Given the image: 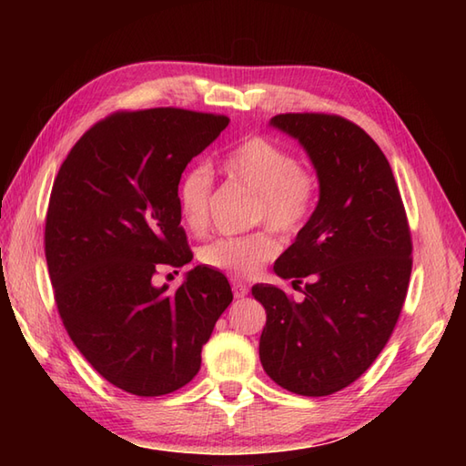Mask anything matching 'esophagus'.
Wrapping results in <instances>:
<instances>
[{
    "label": "esophagus",
    "instance_id": "obj_1",
    "mask_svg": "<svg viewBox=\"0 0 466 466\" xmlns=\"http://www.w3.org/2000/svg\"><path fill=\"white\" fill-rule=\"evenodd\" d=\"M232 292H234L236 299H242V296L248 294V284H246L244 280L234 279V280H232Z\"/></svg>",
    "mask_w": 466,
    "mask_h": 466
}]
</instances>
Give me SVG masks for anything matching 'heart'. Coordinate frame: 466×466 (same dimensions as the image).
I'll return each instance as SVG.
<instances>
[{
    "instance_id": "1",
    "label": "heart",
    "mask_w": 466,
    "mask_h": 466,
    "mask_svg": "<svg viewBox=\"0 0 466 466\" xmlns=\"http://www.w3.org/2000/svg\"><path fill=\"white\" fill-rule=\"evenodd\" d=\"M222 170L256 194L254 222L268 224L272 230L290 234L309 220L316 200V177L300 166L289 147L268 137H246L222 157ZM214 187L212 172L206 166H192L177 184V208L192 232L208 224V204ZM279 244L268 232L248 236H222L204 244L198 258L208 268L234 276H248L270 260Z\"/></svg>"
}]
</instances>
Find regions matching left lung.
Masks as SVG:
<instances>
[{"mask_svg":"<svg viewBox=\"0 0 466 466\" xmlns=\"http://www.w3.org/2000/svg\"><path fill=\"white\" fill-rule=\"evenodd\" d=\"M270 126L304 147L319 176V204L274 262L300 284L296 302L254 284L266 310L260 362L294 394L329 397L352 384L397 326L412 270V242L390 164L362 127L330 114H280Z\"/></svg>","mask_w":466,"mask_h":466,"instance_id":"obj_1","label":"left lung"}]
</instances>
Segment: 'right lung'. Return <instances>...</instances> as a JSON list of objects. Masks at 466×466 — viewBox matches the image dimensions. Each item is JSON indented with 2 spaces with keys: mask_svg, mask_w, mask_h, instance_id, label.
I'll list each match as a JSON object with an SVG mask.
<instances>
[{
  "mask_svg": "<svg viewBox=\"0 0 466 466\" xmlns=\"http://www.w3.org/2000/svg\"><path fill=\"white\" fill-rule=\"evenodd\" d=\"M228 122L177 107L112 114L77 140L49 196L46 260L62 322L107 382L137 397L190 382L232 302L226 276L204 264L174 292L152 282L192 260L177 184Z\"/></svg>",
  "mask_w": 466,
  "mask_h": 466,
  "instance_id": "1",
  "label": "right lung"
}]
</instances>
